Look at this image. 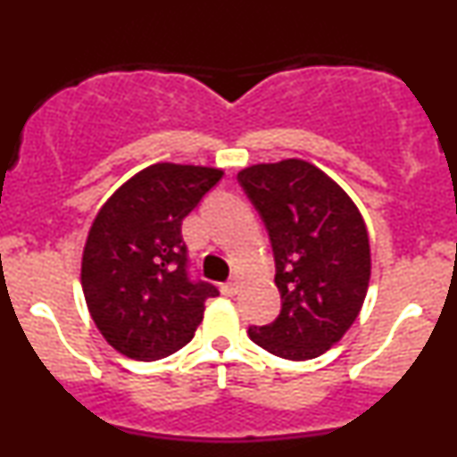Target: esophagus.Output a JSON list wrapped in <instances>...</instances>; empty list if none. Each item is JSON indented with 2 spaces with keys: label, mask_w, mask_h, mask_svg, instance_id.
<instances>
[{
  "label": "esophagus",
  "mask_w": 457,
  "mask_h": 457,
  "mask_svg": "<svg viewBox=\"0 0 457 457\" xmlns=\"http://www.w3.org/2000/svg\"><path fill=\"white\" fill-rule=\"evenodd\" d=\"M221 292L225 296H236L238 295V283L236 281H228V283H223L221 286Z\"/></svg>",
  "instance_id": "esophagus-1"
}]
</instances>
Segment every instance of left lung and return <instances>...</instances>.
Segmentation results:
<instances>
[{
	"instance_id": "left-lung-1",
	"label": "left lung",
	"mask_w": 457,
	"mask_h": 457,
	"mask_svg": "<svg viewBox=\"0 0 457 457\" xmlns=\"http://www.w3.org/2000/svg\"><path fill=\"white\" fill-rule=\"evenodd\" d=\"M238 185L269 232L281 295L279 316L249 327L251 342L281 359H316L344 337L363 307L371 269L363 217L305 161L246 167Z\"/></svg>"
}]
</instances>
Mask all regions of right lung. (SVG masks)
I'll use <instances>...</instances> for the list:
<instances>
[{
	"mask_svg": "<svg viewBox=\"0 0 457 457\" xmlns=\"http://www.w3.org/2000/svg\"><path fill=\"white\" fill-rule=\"evenodd\" d=\"M212 167L156 162L130 178L94 219L81 286L103 337L120 354L159 361L193 339L219 296L191 275L182 221L221 180Z\"/></svg>",
	"mask_w": 457,
	"mask_h": 457,
	"instance_id": "obj_1",
	"label": "right lung"
}]
</instances>
